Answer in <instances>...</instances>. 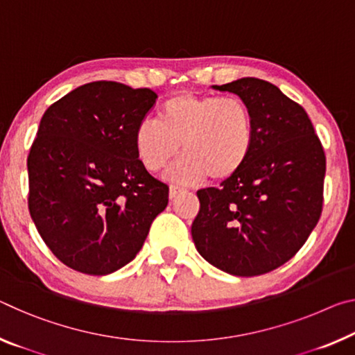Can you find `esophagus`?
Instances as JSON below:
<instances>
[{
	"instance_id": "1",
	"label": "esophagus",
	"mask_w": 355,
	"mask_h": 355,
	"mask_svg": "<svg viewBox=\"0 0 355 355\" xmlns=\"http://www.w3.org/2000/svg\"><path fill=\"white\" fill-rule=\"evenodd\" d=\"M183 188H178V187H171V189H168V198L171 199H175L177 196L182 193Z\"/></svg>"
}]
</instances>
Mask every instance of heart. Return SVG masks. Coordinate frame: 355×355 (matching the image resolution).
<instances>
[{
  "mask_svg": "<svg viewBox=\"0 0 355 355\" xmlns=\"http://www.w3.org/2000/svg\"><path fill=\"white\" fill-rule=\"evenodd\" d=\"M180 147L184 153L168 167L166 177L189 184L207 175L216 182L237 175L254 147V120L243 101L182 93L168 98L157 121H140L134 131V150L148 172L164 168Z\"/></svg>",
  "mask_w": 355,
  "mask_h": 355,
  "instance_id": "b5f03b06",
  "label": "heart"
}]
</instances>
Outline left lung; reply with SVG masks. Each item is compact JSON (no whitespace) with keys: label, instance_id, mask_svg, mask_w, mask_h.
Segmentation results:
<instances>
[{"label":"left lung","instance_id":"1","mask_svg":"<svg viewBox=\"0 0 355 355\" xmlns=\"http://www.w3.org/2000/svg\"><path fill=\"white\" fill-rule=\"evenodd\" d=\"M237 94L254 120V147L237 175L198 191L191 226L199 254L235 277L272 272L295 256L322 211L325 155L305 109L273 83L243 77Z\"/></svg>","mask_w":355,"mask_h":355}]
</instances>
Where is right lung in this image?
Here are the masks:
<instances>
[{
    "label": "right lung",
    "mask_w": 355,
    "mask_h": 355,
    "mask_svg": "<svg viewBox=\"0 0 355 355\" xmlns=\"http://www.w3.org/2000/svg\"><path fill=\"white\" fill-rule=\"evenodd\" d=\"M157 94L92 82L46 110L28 155V207L37 232L64 266L109 275L142 248L168 187L134 150V131Z\"/></svg>",
    "instance_id": "obj_1"
}]
</instances>
